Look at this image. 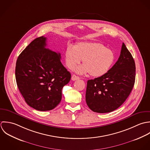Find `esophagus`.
Wrapping results in <instances>:
<instances>
[{
  "label": "esophagus",
  "mask_w": 150,
  "mask_h": 150,
  "mask_svg": "<svg viewBox=\"0 0 150 150\" xmlns=\"http://www.w3.org/2000/svg\"><path fill=\"white\" fill-rule=\"evenodd\" d=\"M71 79H72V81H76V80H78V79H79V77L78 76H76V75H73L72 76Z\"/></svg>",
  "instance_id": "1"
}]
</instances>
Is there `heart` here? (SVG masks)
Returning <instances> with one entry per match:
<instances>
[{
	"mask_svg": "<svg viewBox=\"0 0 150 150\" xmlns=\"http://www.w3.org/2000/svg\"><path fill=\"white\" fill-rule=\"evenodd\" d=\"M65 61L69 69H73L81 60L83 65L76 68V72H89L93 77L105 75L115 61L113 52L97 42H80L72 47L68 46L64 53Z\"/></svg>",
	"mask_w": 150,
	"mask_h": 150,
	"instance_id": "heart-1",
	"label": "heart"
}]
</instances>
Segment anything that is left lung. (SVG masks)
I'll list each match as a JSON object with an SVG mask.
<instances>
[{
	"mask_svg": "<svg viewBox=\"0 0 150 150\" xmlns=\"http://www.w3.org/2000/svg\"><path fill=\"white\" fill-rule=\"evenodd\" d=\"M136 76L134 60L122 43L120 57L104 75L88 80L86 101L98 113L112 112L126 101L133 89Z\"/></svg>",
	"mask_w": 150,
	"mask_h": 150,
	"instance_id": "obj_1",
	"label": "left lung"
}]
</instances>
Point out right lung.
I'll return each instance as SVG.
<instances>
[{"instance_id": "1", "label": "right lung", "mask_w": 150, "mask_h": 150, "mask_svg": "<svg viewBox=\"0 0 150 150\" xmlns=\"http://www.w3.org/2000/svg\"><path fill=\"white\" fill-rule=\"evenodd\" d=\"M46 38L34 39L19 55L16 66L17 86L25 102L40 111L54 109L71 74L61 62L60 53L46 49Z\"/></svg>"}]
</instances>
